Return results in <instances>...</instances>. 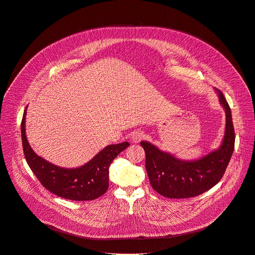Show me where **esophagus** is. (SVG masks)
<instances>
[{"label":"esophagus","instance_id":"1","mask_svg":"<svg viewBox=\"0 0 255 255\" xmlns=\"http://www.w3.org/2000/svg\"><path fill=\"white\" fill-rule=\"evenodd\" d=\"M143 137H144V135H143L142 132L136 131V132H133L131 134V141L133 143H139L143 139Z\"/></svg>","mask_w":255,"mask_h":255}]
</instances>
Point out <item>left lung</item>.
I'll return each mask as SVG.
<instances>
[{
	"label": "left lung",
	"mask_w": 255,
	"mask_h": 255,
	"mask_svg": "<svg viewBox=\"0 0 255 255\" xmlns=\"http://www.w3.org/2000/svg\"><path fill=\"white\" fill-rule=\"evenodd\" d=\"M219 102L226 114L224 138L221 146L206 156L183 161L142 141L145 167L153 189L167 198H189L200 195L216 185L222 178L234 150L235 134L230 107L222 92L216 89Z\"/></svg>",
	"instance_id": "1"
}]
</instances>
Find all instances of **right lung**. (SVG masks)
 <instances>
[{"mask_svg":"<svg viewBox=\"0 0 255 255\" xmlns=\"http://www.w3.org/2000/svg\"><path fill=\"white\" fill-rule=\"evenodd\" d=\"M26 109L21 123L23 150L28 165L41 184L55 195L69 200L87 201L102 196L109 186L110 164L130 144L109 145L81 167H59L38 156L31 148L25 131Z\"/></svg>","mask_w":255,"mask_h":255,"instance_id":"right-lung-1","label":"right lung"}]
</instances>
